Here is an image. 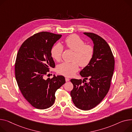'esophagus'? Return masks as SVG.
<instances>
[{
  "mask_svg": "<svg viewBox=\"0 0 132 132\" xmlns=\"http://www.w3.org/2000/svg\"><path fill=\"white\" fill-rule=\"evenodd\" d=\"M69 80H70L69 78H67V77H66V78H65V81H66V82H68Z\"/></svg>",
  "mask_w": 132,
  "mask_h": 132,
  "instance_id": "obj_1",
  "label": "esophagus"
}]
</instances>
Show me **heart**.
I'll use <instances>...</instances> for the list:
<instances>
[{"label":"heart","mask_w":132,"mask_h":132,"mask_svg":"<svg viewBox=\"0 0 132 132\" xmlns=\"http://www.w3.org/2000/svg\"><path fill=\"white\" fill-rule=\"evenodd\" d=\"M65 46L73 51L74 55L71 63L64 62L58 65V72L66 76H72L79 69V65L81 67H86L91 61L94 56V49L89 45H85V42L76 34L67 37L65 41ZM63 47L60 43L54 45L51 48L50 55L56 61H59L61 58Z\"/></svg>","instance_id":"1"}]
</instances>
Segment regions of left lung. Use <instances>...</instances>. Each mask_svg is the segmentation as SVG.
<instances>
[{"mask_svg": "<svg viewBox=\"0 0 132 132\" xmlns=\"http://www.w3.org/2000/svg\"><path fill=\"white\" fill-rule=\"evenodd\" d=\"M92 40L94 56L80 74L83 80L71 79L74 87L71 95L75 106L83 110H90L99 104L108 93L114 71L115 59L107 42L98 35L84 32ZM89 79L86 82L85 79Z\"/></svg>", "mask_w": 132, "mask_h": 132, "instance_id": "8db88e82", "label": "left lung"}]
</instances>
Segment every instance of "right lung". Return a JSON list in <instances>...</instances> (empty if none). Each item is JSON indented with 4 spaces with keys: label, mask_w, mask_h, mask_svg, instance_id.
<instances>
[{
    "label": "right lung",
    "mask_w": 132,
    "mask_h": 132,
    "mask_svg": "<svg viewBox=\"0 0 132 132\" xmlns=\"http://www.w3.org/2000/svg\"><path fill=\"white\" fill-rule=\"evenodd\" d=\"M61 34L41 32L26 39L17 54L15 78L25 99L34 108L45 109L53 105L55 92L65 83L64 76L55 75L44 78L55 64L51 56V47Z\"/></svg>",
    "instance_id": "obj_1"
}]
</instances>
